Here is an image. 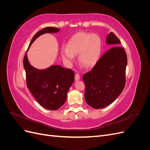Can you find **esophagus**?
<instances>
[{
  "instance_id": "34e87169",
  "label": "esophagus",
  "mask_w": 150,
  "mask_h": 150,
  "mask_svg": "<svg viewBox=\"0 0 150 150\" xmlns=\"http://www.w3.org/2000/svg\"><path fill=\"white\" fill-rule=\"evenodd\" d=\"M80 79V76L79 74L76 73L75 74V81H78Z\"/></svg>"
}]
</instances>
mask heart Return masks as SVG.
I'll use <instances>...</instances> for the list:
<instances>
[{
    "mask_svg": "<svg viewBox=\"0 0 150 150\" xmlns=\"http://www.w3.org/2000/svg\"><path fill=\"white\" fill-rule=\"evenodd\" d=\"M101 52V40L99 36L91 33H79L74 35L67 43V47H61L63 59L67 63L74 61L78 56L79 61L86 67L93 66L99 59Z\"/></svg>",
    "mask_w": 150,
    "mask_h": 150,
    "instance_id": "1",
    "label": "heart"
}]
</instances>
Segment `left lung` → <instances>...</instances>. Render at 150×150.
I'll return each instance as SVG.
<instances>
[{
	"instance_id": "8db88e82",
	"label": "left lung",
	"mask_w": 150,
	"mask_h": 150,
	"mask_svg": "<svg viewBox=\"0 0 150 150\" xmlns=\"http://www.w3.org/2000/svg\"><path fill=\"white\" fill-rule=\"evenodd\" d=\"M113 45L99 59L90 71L83 75L85 100L88 105L100 109L110 105L124 89L127 56L120 40L113 33L106 37Z\"/></svg>"
}]
</instances>
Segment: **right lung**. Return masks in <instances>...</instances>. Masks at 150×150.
<instances>
[{"label":"right lung","mask_w":150,"mask_h":150,"mask_svg":"<svg viewBox=\"0 0 150 150\" xmlns=\"http://www.w3.org/2000/svg\"><path fill=\"white\" fill-rule=\"evenodd\" d=\"M59 30L53 27H47L39 30L34 35L29 47L39 35L44 33H56ZM23 64L26 85L40 105L50 110L60 108L66 102L68 90L74 81V71L59 65L44 70L37 69L29 64L27 53Z\"/></svg>","instance_id":"obj_1"}]
</instances>
